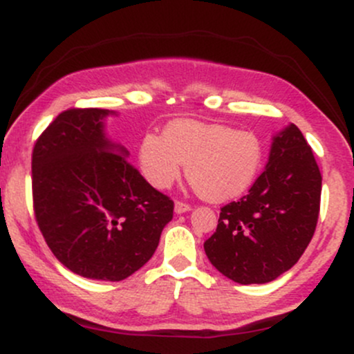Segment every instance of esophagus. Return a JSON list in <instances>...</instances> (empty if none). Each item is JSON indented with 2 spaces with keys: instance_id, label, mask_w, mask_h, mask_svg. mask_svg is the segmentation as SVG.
<instances>
[{
  "instance_id": "34e87169",
  "label": "esophagus",
  "mask_w": 354,
  "mask_h": 354,
  "mask_svg": "<svg viewBox=\"0 0 354 354\" xmlns=\"http://www.w3.org/2000/svg\"><path fill=\"white\" fill-rule=\"evenodd\" d=\"M189 209H191V206L186 205V203H183V201L174 203V213H176V214L186 213V211H189Z\"/></svg>"
}]
</instances>
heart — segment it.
I'll return each mask as SVG.
<instances>
[{
	"label": "heart",
	"instance_id": "1",
	"mask_svg": "<svg viewBox=\"0 0 354 354\" xmlns=\"http://www.w3.org/2000/svg\"><path fill=\"white\" fill-rule=\"evenodd\" d=\"M265 161V145L250 129L223 123L178 120L166 126L163 136L146 133L138 146V163L145 180L166 189L186 178L203 200L225 203L243 196Z\"/></svg>",
	"mask_w": 354,
	"mask_h": 354
}]
</instances>
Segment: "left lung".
Here are the masks:
<instances>
[{"mask_svg":"<svg viewBox=\"0 0 354 354\" xmlns=\"http://www.w3.org/2000/svg\"><path fill=\"white\" fill-rule=\"evenodd\" d=\"M321 173L298 126L273 138L270 160L246 196L223 206L205 241L208 259L239 284L270 283L301 258L319 214Z\"/></svg>","mask_w":354,"mask_h":354,"instance_id":"left-lung-1","label":"left lung"}]
</instances>
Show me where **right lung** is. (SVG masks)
Masks as SVG:
<instances>
[{"label": "right lung", "instance_id": "right-lung-1", "mask_svg": "<svg viewBox=\"0 0 354 354\" xmlns=\"http://www.w3.org/2000/svg\"><path fill=\"white\" fill-rule=\"evenodd\" d=\"M115 111L71 108L36 140L31 160L36 223L53 254L73 273L121 281L146 265L174 203L109 141Z\"/></svg>", "mask_w": 354, "mask_h": 354}]
</instances>
